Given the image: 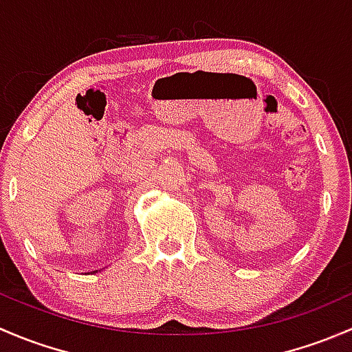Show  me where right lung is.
Returning <instances> with one entry per match:
<instances>
[{
    "label": "right lung",
    "mask_w": 352,
    "mask_h": 352,
    "mask_svg": "<svg viewBox=\"0 0 352 352\" xmlns=\"http://www.w3.org/2000/svg\"><path fill=\"white\" fill-rule=\"evenodd\" d=\"M94 272H98V271H94Z\"/></svg>",
    "instance_id": "1"
}]
</instances>
